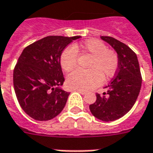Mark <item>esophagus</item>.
Instances as JSON below:
<instances>
[{"instance_id":"obj_1","label":"esophagus","mask_w":153,"mask_h":153,"mask_svg":"<svg viewBox=\"0 0 153 153\" xmlns=\"http://www.w3.org/2000/svg\"><path fill=\"white\" fill-rule=\"evenodd\" d=\"M76 91H78L79 93H81V94H82V95H85V94H87V92H86V91H84L76 90Z\"/></svg>"}]
</instances>
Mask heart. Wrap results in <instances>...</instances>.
<instances>
[{
  "instance_id": "1",
  "label": "heart",
  "mask_w": 153,
  "mask_h": 153,
  "mask_svg": "<svg viewBox=\"0 0 153 153\" xmlns=\"http://www.w3.org/2000/svg\"><path fill=\"white\" fill-rule=\"evenodd\" d=\"M76 51L92 56L88 64L89 70H76L67 76L66 83L71 89L80 91L91 90L98 87L105 80L112 77L118 69V56L113 51L107 49L101 41L91 39L79 45L66 46L60 56L63 70L69 72L77 64Z\"/></svg>"
}]
</instances>
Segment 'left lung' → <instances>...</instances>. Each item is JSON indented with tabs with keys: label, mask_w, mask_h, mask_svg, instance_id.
I'll use <instances>...</instances> for the list:
<instances>
[{
	"label": "left lung",
	"mask_w": 153,
	"mask_h": 153,
	"mask_svg": "<svg viewBox=\"0 0 153 153\" xmlns=\"http://www.w3.org/2000/svg\"><path fill=\"white\" fill-rule=\"evenodd\" d=\"M118 56V71L107 85V92L97 94V101L89 106L91 114L103 122L123 117L136 102L142 87V76L137 56L126 44L111 36H101Z\"/></svg>",
	"instance_id": "left-lung-1"
}]
</instances>
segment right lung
<instances>
[{"label":"right lung","mask_w":153,"mask_h":153,"mask_svg":"<svg viewBox=\"0 0 153 153\" xmlns=\"http://www.w3.org/2000/svg\"><path fill=\"white\" fill-rule=\"evenodd\" d=\"M80 37L49 36L23 50L15 66L13 84L20 106L30 117L48 121L63 110L70 93L61 87L65 79L60 56Z\"/></svg>","instance_id":"1"}]
</instances>
